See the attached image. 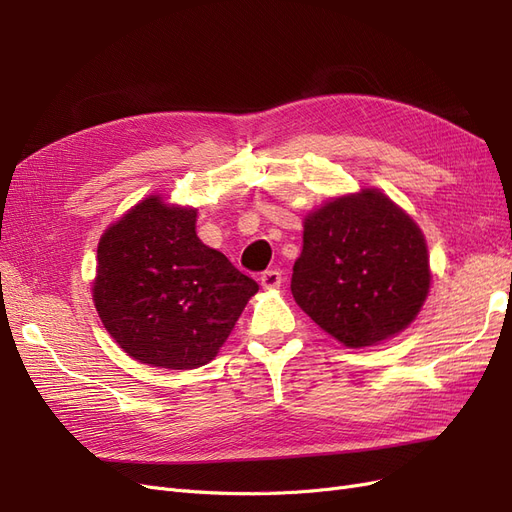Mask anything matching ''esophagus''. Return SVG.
<instances>
[{"label":"esophagus","instance_id":"obj_1","mask_svg":"<svg viewBox=\"0 0 512 512\" xmlns=\"http://www.w3.org/2000/svg\"><path fill=\"white\" fill-rule=\"evenodd\" d=\"M260 284H262V288H267V290L280 288V284H282V273L277 271V269H269V271H265V273L260 275Z\"/></svg>","mask_w":512,"mask_h":512}]
</instances>
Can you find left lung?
<instances>
[{
    "label": "left lung",
    "instance_id": "obj_1",
    "mask_svg": "<svg viewBox=\"0 0 512 512\" xmlns=\"http://www.w3.org/2000/svg\"><path fill=\"white\" fill-rule=\"evenodd\" d=\"M429 282L421 228L380 190L333 198L303 222L292 297L348 348L404 331L421 312Z\"/></svg>",
    "mask_w": 512,
    "mask_h": 512
}]
</instances>
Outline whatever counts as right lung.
Wrapping results in <instances>:
<instances>
[{
	"label": "right lung",
	"instance_id": "right-lung-1",
	"mask_svg": "<svg viewBox=\"0 0 512 512\" xmlns=\"http://www.w3.org/2000/svg\"><path fill=\"white\" fill-rule=\"evenodd\" d=\"M91 290L132 359L194 369L218 354L258 284L196 237V209L149 196L104 230Z\"/></svg>",
	"mask_w": 512,
	"mask_h": 512
}]
</instances>
